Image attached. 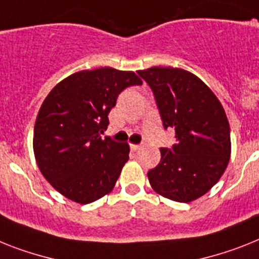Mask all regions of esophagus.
Returning <instances> with one entry per match:
<instances>
[{"mask_svg": "<svg viewBox=\"0 0 259 259\" xmlns=\"http://www.w3.org/2000/svg\"><path fill=\"white\" fill-rule=\"evenodd\" d=\"M142 148V145L140 144H131V149L132 151H138V149Z\"/></svg>", "mask_w": 259, "mask_h": 259, "instance_id": "esophagus-1", "label": "esophagus"}]
</instances>
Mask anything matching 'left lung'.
<instances>
[{
  "instance_id": "1",
  "label": "left lung",
  "mask_w": 259,
  "mask_h": 259,
  "mask_svg": "<svg viewBox=\"0 0 259 259\" xmlns=\"http://www.w3.org/2000/svg\"><path fill=\"white\" fill-rule=\"evenodd\" d=\"M138 74L148 83L164 128L176 144L160 148L161 160L148 172L156 193L191 202L217 184L230 159V127L217 96L201 79L183 68L151 67Z\"/></svg>"
}]
</instances>
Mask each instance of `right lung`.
<instances>
[{
  "instance_id": "obj_1",
  "label": "right lung",
  "mask_w": 259,
  "mask_h": 259,
  "mask_svg": "<svg viewBox=\"0 0 259 259\" xmlns=\"http://www.w3.org/2000/svg\"><path fill=\"white\" fill-rule=\"evenodd\" d=\"M142 83L134 71L100 67L67 76L46 96L34 125V156L45 179L68 200L90 204L114 189L130 145L100 135L119 94Z\"/></svg>"
}]
</instances>
